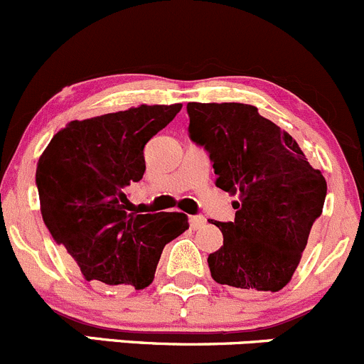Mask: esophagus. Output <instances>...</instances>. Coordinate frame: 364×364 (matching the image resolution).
I'll use <instances>...</instances> for the list:
<instances>
[{
  "mask_svg": "<svg viewBox=\"0 0 364 364\" xmlns=\"http://www.w3.org/2000/svg\"><path fill=\"white\" fill-rule=\"evenodd\" d=\"M204 225H205V218H204L203 215H193V216H190V227H192L193 230L203 229Z\"/></svg>",
  "mask_w": 364,
  "mask_h": 364,
  "instance_id": "1",
  "label": "esophagus"
}]
</instances>
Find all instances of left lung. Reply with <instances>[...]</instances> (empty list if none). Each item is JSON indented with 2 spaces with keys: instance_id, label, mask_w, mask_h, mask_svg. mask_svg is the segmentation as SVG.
Segmentation results:
<instances>
[{
  "instance_id": "obj_1",
  "label": "left lung",
  "mask_w": 364,
  "mask_h": 364,
  "mask_svg": "<svg viewBox=\"0 0 364 364\" xmlns=\"http://www.w3.org/2000/svg\"><path fill=\"white\" fill-rule=\"evenodd\" d=\"M186 112L190 139L209 153L216 186L237 197L234 222H215L223 247L208 257L213 280L241 294L280 291L322 215L324 176L253 105L192 102Z\"/></svg>"
}]
</instances>
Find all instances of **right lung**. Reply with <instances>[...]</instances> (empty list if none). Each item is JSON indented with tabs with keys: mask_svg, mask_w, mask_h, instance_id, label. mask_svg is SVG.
<instances>
[{
	"mask_svg": "<svg viewBox=\"0 0 364 364\" xmlns=\"http://www.w3.org/2000/svg\"><path fill=\"white\" fill-rule=\"evenodd\" d=\"M179 111L141 105L70 121L40 156L43 223L95 287H148L165 245L188 229L183 213H128L124 193L144 176V146Z\"/></svg>",
	"mask_w": 364,
	"mask_h": 364,
	"instance_id": "1",
	"label": "right lung"
}]
</instances>
